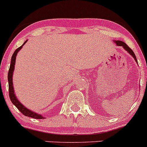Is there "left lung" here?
<instances>
[{"instance_id": "left-lung-1", "label": "left lung", "mask_w": 147, "mask_h": 147, "mask_svg": "<svg viewBox=\"0 0 147 147\" xmlns=\"http://www.w3.org/2000/svg\"><path fill=\"white\" fill-rule=\"evenodd\" d=\"M114 42H115V43H116V45H118V46H122V47H123L124 48L125 50L127 51V52H129V53L130 54V55H131L132 57H133L134 59H135V61L137 62V59H136V56H135L134 53V52L132 51V49H130V47H128V45H126V43H124V42H122V41H119V40H118V41L114 40Z\"/></svg>"}]
</instances>
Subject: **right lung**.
Returning a JSON list of instances; mask_svg holds the SVG:
<instances>
[{"instance_id": "add662e5", "label": "right lung", "mask_w": 147, "mask_h": 147, "mask_svg": "<svg viewBox=\"0 0 147 147\" xmlns=\"http://www.w3.org/2000/svg\"><path fill=\"white\" fill-rule=\"evenodd\" d=\"M27 42V40L24 43V45H25L26 42ZM23 45L21 46L20 47L17 48L16 49V51L14 52V53L13 54L12 57H11V65H10L9 70H8V89H9V97L10 99H11L12 103L20 111L26 116H28V117L34 118L36 119H45L42 115L38 114V113H35V112L32 111L31 110L28 109V108H26L24 105L21 103V102L18 101V100L17 99L16 97L15 94H14V90H13V73L14 70V65H15L16 62V58L17 53L18 52V51L23 47Z\"/></svg>"}]
</instances>
